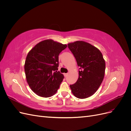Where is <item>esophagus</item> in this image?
Returning a JSON list of instances; mask_svg holds the SVG:
<instances>
[{
	"instance_id": "obj_1",
	"label": "esophagus",
	"mask_w": 131,
	"mask_h": 131,
	"mask_svg": "<svg viewBox=\"0 0 131 131\" xmlns=\"http://www.w3.org/2000/svg\"><path fill=\"white\" fill-rule=\"evenodd\" d=\"M68 73H64V76L65 77H67V75H68Z\"/></svg>"
}]
</instances>
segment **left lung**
I'll use <instances>...</instances> for the list:
<instances>
[{"label": "left lung", "instance_id": "left-lung-1", "mask_svg": "<svg viewBox=\"0 0 131 131\" xmlns=\"http://www.w3.org/2000/svg\"><path fill=\"white\" fill-rule=\"evenodd\" d=\"M68 48L80 67L77 81L70 88L74 96L88 98L96 92L104 79L105 62L97 47L84 41L69 43Z\"/></svg>", "mask_w": 131, "mask_h": 131}]
</instances>
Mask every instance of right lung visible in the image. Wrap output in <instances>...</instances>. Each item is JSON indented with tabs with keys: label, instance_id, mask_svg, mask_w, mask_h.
<instances>
[{
	"label": "right lung",
	"instance_id": "obj_1",
	"mask_svg": "<svg viewBox=\"0 0 131 131\" xmlns=\"http://www.w3.org/2000/svg\"><path fill=\"white\" fill-rule=\"evenodd\" d=\"M67 45L51 39L43 40L28 53L25 64L26 80L38 96L50 97L57 92L64 76L58 70V56Z\"/></svg>",
	"mask_w": 131,
	"mask_h": 131
}]
</instances>
